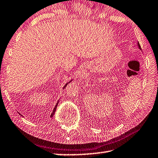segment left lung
<instances>
[{"label": "left lung", "instance_id": "1", "mask_svg": "<svg viewBox=\"0 0 158 158\" xmlns=\"http://www.w3.org/2000/svg\"><path fill=\"white\" fill-rule=\"evenodd\" d=\"M138 48L140 49V50H142V49H141V47H140V45H139V42H138Z\"/></svg>", "mask_w": 158, "mask_h": 158}]
</instances>
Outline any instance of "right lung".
Returning <instances> with one entry per match:
<instances>
[{
	"mask_svg": "<svg viewBox=\"0 0 158 158\" xmlns=\"http://www.w3.org/2000/svg\"><path fill=\"white\" fill-rule=\"evenodd\" d=\"M72 80H70V81L69 82H67V83H66V85H65L64 86V87H63V89H64V88L65 87H67V85H68V84H69V82H71V81H72ZM59 100H60V99H59ZM59 100H58V102H57V103H56V106H55V107H54V108H53V111H52V114H51V117H53V115H54V114H55V112H56V108H57V106H58V102H59ZM20 115H22L21 114H19Z\"/></svg>",
	"mask_w": 158,
	"mask_h": 158,
	"instance_id": "add662e5",
	"label": "right lung"
}]
</instances>
